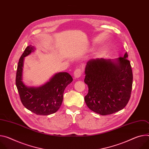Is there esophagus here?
I'll use <instances>...</instances> for the list:
<instances>
[{
  "mask_svg": "<svg viewBox=\"0 0 149 149\" xmlns=\"http://www.w3.org/2000/svg\"><path fill=\"white\" fill-rule=\"evenodd\" d=\"M83 74V72H82V70H81L80 68H77L76 69L74 72V75L75 77L76 78H79Z\"/></svg>",
  "mask_w": 149,
  "mask_h": 149,
  "instance_id": "esophagus-1",
  "label": "esophagus"
}]
</instances>
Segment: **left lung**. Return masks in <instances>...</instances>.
I'll return each instance as SVG.
<instances>
[{
	"instance_id": "8db88e82",
	"label": "left lung",
	"mask_w": 149,
	"mask_h": 149,
	"mask_svg": "<svg viewBox=\"0 0 149 149\" xmlns=\"http://www.w3.org/2000/svg\"><path fill=\"white\" fill-rule=\"evenodd\" d=\"M126 52L116 61L91 59L87 63L84 83L88 94L84 100L92 111L107 115L126 106L131 97L132 72Z\"/></svg>"
}]
</instances>
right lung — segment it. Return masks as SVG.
Segmentation results:
<instances>
[{"instance_id": "obj_1", "label": "right lung", "mask_w": 149, "mask_h": 149, "mask_svg": "<svg viewBox=\"0 0 149 149\" xmlns=\"http://www.w3.org/2000/svg\"><path fill=\"white\" fill-rule=\"evenodd\" d=\"M34 46L26 47L17 66L16 86L21 101L26 109L39 115H49L55 113L61 107L64 90L73 79L67 72H59L54 75L49 82L39 87H26L22 81L24 57L34 51Z\"/></svg>"}]
</instances>
